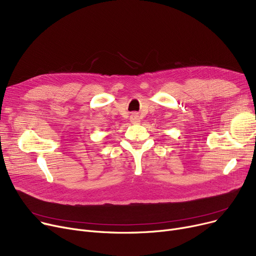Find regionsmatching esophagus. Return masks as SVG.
<instances>
[{"label": "esophagus", "mask_w": 256, "mask_h": 256, "mask_svg": "<svg viewBox=\"0 0 256 256\" xmlns=\"http://www.w3.org/2000/svg\"><path fill=\"white\" fill-rule=\"evenodd\" d=\"M140 116H138V114H136V112H133L131 116H130V122L131 123H138L140 122Z\"/></svg>", "instance_id": "34e87169"}]
</instances>
